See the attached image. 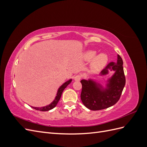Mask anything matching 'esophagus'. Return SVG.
<instances>
[{
    "label": "esophagus",
    "instance_id": "obj_1",
    "mask_svg": "<svg viewBox=\"0 0 147 147\" xmlns=\"http://www.w3.org/2000/svg\"><path fill=\"white\" fill-rule=\"evenodd\" d=\"M82 75H80V74L77 75L76 76L74 77L75 80H76V81H80L82 79Z\"/></svg>",
    "mask_w": 147,
    "mask_h": 147
}]
</instances>
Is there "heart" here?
I'll return each instance as SVG.
<instances>
[{"label": "heart", "mask_w": 147, "mask_h": 147, "mask_svg": "<svg viewBox=\"0 0 147 147\" xmlns=\"http://www.w3.org/2000/svg\"><path fill=\"white\" fill-rule=\"evenodd\" d=\"M96 55V52L95 51L90 50L88 51L85 53V59L87 61H90L92 59L93 57H95ZM108 61V56L104 53H102L99 55H97L95 58L93 60L92 63V68L95 70H97L102 69L103 67L106 64L107 62Z\"/></svg>", "instance_id": "1"}]
</instances>
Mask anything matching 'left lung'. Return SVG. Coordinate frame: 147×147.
Instances as JSON below:
<instances>
[{"mask_svg":"<svg viewBox=\"0 0 147 147\" xmlns=\"http://www.w3.org/2000/svg\"><path fill=\"white\" fill-rule=\"evenodd\" d=\"M123 59L118 55L117 63L110 62L102 70L101 74L105 75L109 70L115 72L107 84V88L102 90L97 83L91 80H82L81 99L83 104L91 110H100L107 109L115 105L119 100L126 83L124 73Z\"/></svg>","mask_w":147,"mask_h":147,"instance_id":"1","label":"left lung"}]
</instances>
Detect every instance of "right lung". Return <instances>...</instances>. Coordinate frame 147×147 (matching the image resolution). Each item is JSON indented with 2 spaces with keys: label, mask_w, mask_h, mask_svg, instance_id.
<instances>
[{
  "label": "right lung",
  "mask_w": 147,
  "mask_h": 147,
  "mask_svg": "<svg viewBox=\"0 0 147 147\" xmlns=\"http://www.w3.org/2000/svg\"><path fill=\"white\" fill-rule=\"evenodd\" d=\"M71 82H72V80H69V81L66 82L65 83H64L63 85H62L59 88L58 91H57V96H56L55 100L53 101V102H51V103L48 105H47L45 107H32L33 109L37 110H40V111H42V112H46V111H48L50 110H51L53 109V108H55L56 105H57V104L58 103V102L59 100V99H61V95H62V93H63V91L64 89L67 86L68 84H69Z\"/></svg>",
  "instance_id": "1"
}]
</instances>
